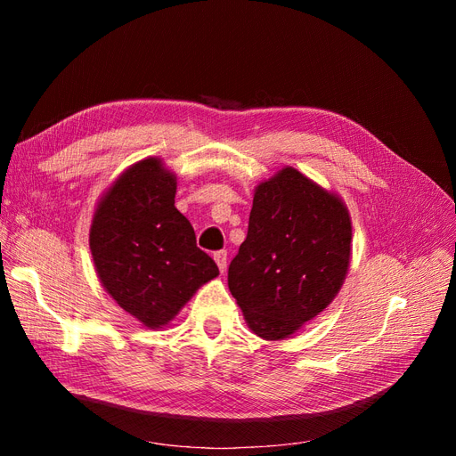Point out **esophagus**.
<instances>
[{"label": "esophagus", "mask_w": 456, "mask_h": 456, "mask_svg": "<svg viewBox=\"0 0 456 456\" xmlns=\"http://www.w3.org/2000/svg\"><path fill=\"white\" fill-rule=\"evenodd\" d=\"M213 256H215V262H216V266H218L220 273H226V268H228V253H226V251H216Z\"/></svg>", "instance_id": "obj_1"}]
</instances>
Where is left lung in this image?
I'll use <instances>...</instances> for the list:
<instances>
[{
  "mask_svg": "<svg viewBox=\"0 0 456 456\" xmlns=\"http://www.w3.org/2000/svg\"><path fill=\"white\" fill-rule=\"evenodd\" d=\"M350 258L346 203L298 169L283 167L255 188L228 287L255 335L283 340L333 302Z\"/></svg>",
  "mask_w": 456,
  "mask_h": 456,
  "instance_id": "8db88e82",
  "label": "left lung"
}]
</instances>
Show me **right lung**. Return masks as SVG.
Here are the masks:
<instances>
[{
	"label": "right lung",
	"mask_w": 456,
	"mask_h": 456,
	"mask_svg": "<svg viewBox=\"0 0 456 456\" xmlns=\"http://www.w3.org/2000/svg\"><path fill=\"white\" fill-rule=\"evenodd\" d=\"M175 194L176 175L161 158H144L106 188L89 228L104 291L148 329L169 325L218 275L215 260L196 245L190 220L175 207Z\"/></svg>",
	"instance_id": "add662e5"
}]
</instances>
